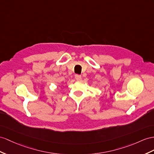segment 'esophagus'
<instances>
[{"mask_svg":"<svg viewBox=\"0 0 154 154\" xmlns=\"http://www.w3.org/2000/svg\"><path fill=\"white\" fill-rule=\"evenodd\" d=\"M75 78L77 81H80L81 79V75H80L76 74L75 75Z\"/></svg>","mask_w":154,"mask_h":154,"instance_id":"1","label":"esophagus"}]
</instances>
